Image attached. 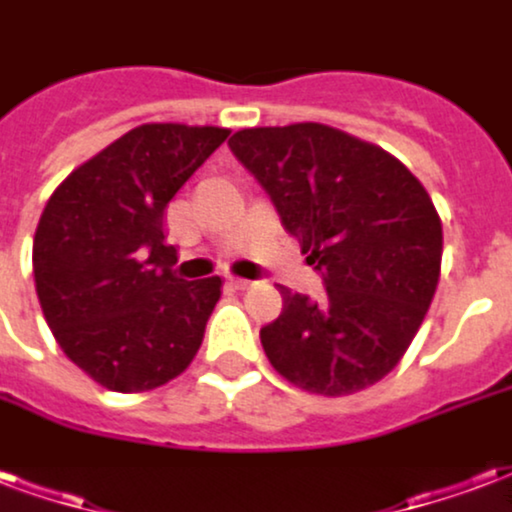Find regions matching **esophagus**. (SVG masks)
Returning a JSON list of instances; mask_svg holds the SVG:
<instances>
[{
    "label": "esophagus",
    "mask_w": 512,
    "mask_h": 512,
    "mask_svg": "<svg viewBox=\"0 0 512 512\" xmlns=\"http://www.w3.org/2000/svg\"><path fill=\"white\" fill-rule=\"evenodd\" d=\"M227 285L235 290H249L255 282H249V279H241V277H227Z\"/></svg>",
    "instance_id": "esophagus-1"
}]
</instances>
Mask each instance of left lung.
<instances>
[{
	"instance_id": "1",
	"label": "left lung",
	"mask_w": 512,
	"mask_h": 512,
	"mask_svg": "<svg viewBox=\"0 0 512 512\" xmlns=\"http://www.w3.org/2000/svg\"><path fill=\"white\" fill-rule=\"evenodd\" d=\"M230 150L268 191L321 301L282 293L260 329L279 376L326 397L354 395L395 370L425 321L441 271V219L384 147L321 123L235 131Z\"/></svg>"
}]
</instances>
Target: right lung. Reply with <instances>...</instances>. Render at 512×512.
Listing matches in <instances>:
<instances>
[{
	"instance_id": "right-lung-1",
	"label": "right lung",
	"mask_w": 512,
	"mask_h": 512,
	"mask_svg": "<svg viewBox=\"0 0 512 512\" xmlns=\"http://www.w3.org/2000/svg\"><path fill=\"white\" fill-rule=\"evenodd\" d=\"M230 136L145 123L76 167L40 213L32 271L40 310L73 365L112 392H147L197 356L222 279L172 266L164 208Z\"/></svg>"
}]
</instances>
